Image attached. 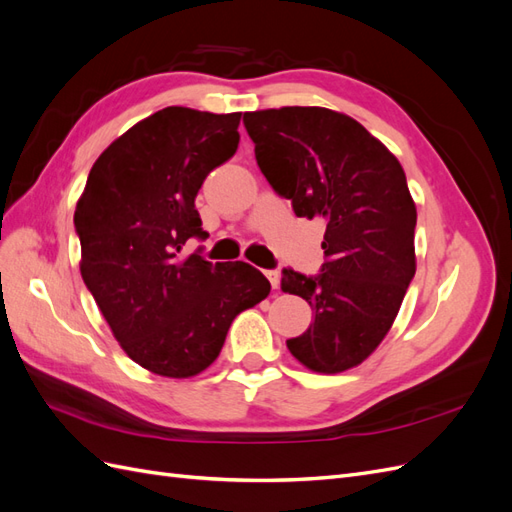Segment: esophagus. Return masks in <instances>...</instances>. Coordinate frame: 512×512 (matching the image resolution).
Returning <instances> with one entry per match:
<instances>
[{"label":"esophagus","mask_w":512,"mask_h":512,"mask_svg":"<svg viewBox=\"0 0 512 512\" xmlns=\"http://www.w3.org/2000/svg\"><path fill=\"white\" fill-rule=\"evenodd\" d=\"M265 275L273 288H280V271H267Z\"/></svg>","instance_id":"obj_1"}]
</instances>
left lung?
Here are the masks:
<instances>
[{
	"label": "left lung",
	"mask_w": 512,
	"mask_h": 512,
	"mask_svg": "<svg viewBox=\"0 0 512 512\" xmlns=\"http://www.w3.org/2000/svg\"><path fill=\"white\" fill-rule=\"evenodd\" d=\"M256 162L299 218L324 220L318 277L284 269L282 290L314 322L286 342L316 374L361 365L391 331L416 271V205L393 153L359 121L322 106L243 115Z\"/></svg>",
	"instance_id": "left-lung-1"
}]
</instances>
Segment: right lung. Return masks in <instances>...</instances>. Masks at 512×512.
<instances>
[{"label":"right lung","instance_id":"obj_1","mask_svg":"<svg viewBox=\"0 0 512 512\" xmlns=\"http://www.w3.org/2000/svg\"><path fill=\"white\" fill-rule=\"evenodd\" d=\"M241 113L166 106L134 123L91 166L76 203L81 275L119 346L164 378H192L224 346L243 309L271 284L247 262L183 254L205 239L194 198L235 156Z\"/></svg>","mask_w":512,"mask_h":512}]
</instances>
